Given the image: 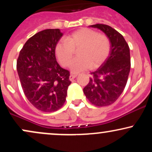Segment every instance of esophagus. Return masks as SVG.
I'll return each instance as SVG.
<instances>
[{"label": "esophagus", "mask_w": 152, "mask_h": 152, "mask_svg": "<svg viewBox=\"0 0 152 152\" xmlns=\"http://www.w3.org/2000/svg\"><path fill=\"white\" fill-rule=\"evenodd\" d=\"M76 75H74V74H71L70 76H69V79H70V81H72V80H74L75 78L76 77Z\"/></svg>", "instance_id": "34e87169"}]
</instances>
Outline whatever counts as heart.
Segmentation results:
<instances>
[{"label":"heart","mask_w":152,"mask_h":152,"mask_svg":"<svg viewBox=\"0 0 152 152\" xmlns=\"http://www.w3.org/2000/svg\"><path fill=\"white\" fill-rule=\"evenodd\" d=\"M78 50L79 56L73 61L71 66L73 73H81L93 67L96 69L107 59L111 43L106 35L99 34L88 28H82L61 40L55 46V54L61 65L70 66L74 56V49Z\"/></svg>","instance_id":"b5f03b06"}]
</instances>
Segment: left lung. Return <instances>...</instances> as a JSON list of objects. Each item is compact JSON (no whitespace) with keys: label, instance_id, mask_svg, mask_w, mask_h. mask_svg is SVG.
<instances>
[{"label":"left lung","instance_id":"left-lung-1","mask_svg":"<svg viewBox=\"0 0 152 152\" xmlns=\"http://www.w3.org/2000/svg\"><path fill=\"white\" fill-rule=\"evenodd\" d=\"M91 27L100 29L111 43L109 56L91 77L83 93L88 101L96 106L112 104L120 96L127 83L131 68L129 47L121 34L105 24Z\"/></svg>","mask_w":152,"mask_h":152}]
</instances>
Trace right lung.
Instances as JSON below:
<instances>
[{"label": "right lung", "instance_id": "right-lung-1", "mask_svg": "<svg viewBox=\"0 0 152 152\" xmlns=\"http://www.w3.org/2000/svg\"><path fill=\"white\" fill-rule=\"evenodd\" d=\"M63 34L46 29L26 41L17 60V71L26 98L43 112L62 107L71 82L70 73L56 61L55 46Z\"/></svg>", "mask_w": 152, "mask_h": 152}]
</instances>
